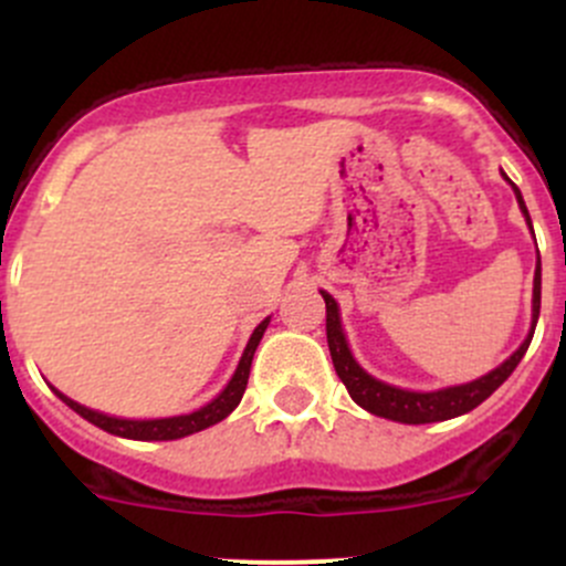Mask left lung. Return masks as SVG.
<instances>
[{
    "instance_id": "left-lung-1",
    "label": "left lung",
    "mask_w": 566,
    "mask_h": 566,
    "mask_svg": "<svg viewBox=\"0 0 566 566\" xmlns=\"http://www.w3.org/2000/svg\"><path fill=\"white\" fill-rule=\"evenodd\" d=\"M506 177V175H504ZM510 180V177H506ZM515 188L517 205H521L523 216H526L528 227H531V216L526 210V202H523L521 191ZM534 232V230H531ZM539 298H542V265L536 260V271H534V315H531V331L528 336L523 339V345L506 358L501 367H495L493 373L482 375L479 380H471V384L462 386H449V389L441 391H408V389H397V386L384 384V380L373 378L367 369L358 367V361L353 358L350 347H347L345 331H342V319H339V306L336 301L331 298L328 293H323L325 301V334H328V350H331V361H334L336 375L345 384L347 394L353 397V402L361 405L364 410L375 416H384V419L391 421H402V424H430V421H447L454 419V416L468 413L476 405H482L484 399L490 397L521 364V358L526 356L531 336H534L536 328V317H539Z\"/></svg>"
}]
</instances>
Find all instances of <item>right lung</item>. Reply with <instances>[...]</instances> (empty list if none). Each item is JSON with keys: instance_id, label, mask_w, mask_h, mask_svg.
<instances>
[{"instance_id": "1", "label": "right lung", "mask_w": 566, "mask_h": 566, "mask_svg": "<svg viewBox=\"0 0 566 566\" xmlns=\"http://www.w3.org/2000/svg\"><path fill=\"white\" fill-rule=\"evenodd\" d=\"M268 323H271V317H265L254 328L247 350H243V356H241V364H238L235 375H232V380L227 384V389L221 391L216 399H210L205 408L193 410V413L172 416V419H142V421L139 419H117V416H106V413H98V410L84 408V405L73 402L71 397H65V394H60L56 389L54 391H56V397L67 405V408H73L78 416H84V419L93 421V424L101 427V430L112 432V436L130 438V441H175V438H186V436H191V432L205 430V427L219 424L221 419H227V416L238 408V402H241L243 391H247V384H249L251 358H254V350H256V345H260L262 334H265Z\"/></svg>"}]
</instances>
